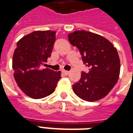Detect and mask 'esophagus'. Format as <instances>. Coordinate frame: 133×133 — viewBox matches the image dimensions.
Segmentation results:
<instances>
[{
  "instance_id": "34e87169",
  "label": "esophagus",
  "mask_w": 133,
  "mask_h": 133,
  "mask_svg": "<svg viewBox=\"0 0 133 133\" xmlns=\"http://www.w3.org/2000/svg\"><path fill=\"white\" fill-rule=\"evenodd\" d=\"M62 72H63V73L65 75H69V73H70V71H68V70H63Z\"/></svg>"
}]
</instances>
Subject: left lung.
I'll list each match as a JSON object with an SVG mask.
<instances>
[{"label":"left lung","mask_w":133,"mask_h":133,"mask_svg":"<svg viewBox=\"0 0 133 133\" xmlns=\"http://www.w3.org/2000/svg\"><path fill=\"white\" fill-rule=\"evenodd\" d=\"M71 45L81 52L89 72H82L80 81L72 85L78 97L88 102L105 98L118 81L120 62L117 49L103 36L89 31L76 30L68 34Z\"/></svg>","instance_id":"left-lung-1"}]
</instances>
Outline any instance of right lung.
<instances>
[{
	"instance_id": "obj_1",
	"label": "right lung",
	"mask_w": 133,
	"mask_h": 133,
	"mask_svg": "<svg viewBox=\"0 0 133 133\" xmlns=\"http://www.w3.org/2000/svg\"><path fill=\"white\" fill-rule=\"evenodd\" d=\"M55 32L37 30L23 36L13 56V75L18 86L33 99H41L55 91L61 71L41 68L52 52Z\"/></svg>"
}]
</instances>
